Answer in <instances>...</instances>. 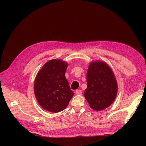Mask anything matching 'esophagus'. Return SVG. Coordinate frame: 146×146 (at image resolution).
<instances>
[{
  "label": "esophagus",
  "instance_id": "esophagus-1",
  "mask_svg": "<svg viewBox=\"0 0 146 146\" xmlns=\"http://www.w3.org/2000/svg\"><path fill=\"white\" fill-rule=\"evenodd\" d=\"M76 94L78 95H82V91L80 90H76Z\"/></svg>",
  "mask_w": 146,
  "mask_h": 146
}]
</instances>
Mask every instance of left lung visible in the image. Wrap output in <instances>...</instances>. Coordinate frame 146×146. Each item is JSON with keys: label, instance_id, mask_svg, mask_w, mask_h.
Segmentation results:
<instances>
[{"label": "left lung", "instance_id": "1", "mask_svg": "<svg viewBox=\"0 0 146 146\" xmlns=\"http://www.w3.org/2000/svg\"><path fill=\"white\" fill-rule=\"evenodd\" d=\"M86 79L84 96L89 106L95 111L109 107L118 93L117 82L110 66L103 61H92L89 63Z\"/></svg>", "mask_w": 146, "mask_h": 146}]
</instances>
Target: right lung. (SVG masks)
<instances>
[{
	"label": "right lung",
	"mask_w": 146,
	"mask_h": 146,
	"mask_svg": "<svg viewBox=\"0 0 146 146\" xmlns=\"http://www.w3.org/2000/svg\"><path fill=\"white\" fill-rule=\"evenodd\" d=\"M68 64L61 59L47 61L38 71L34 81L37 102L47 111L57 113L66 109L74 95L65 77Z\"/></svg>",
	"instance_id": "add662e5"
}]
</instances>
